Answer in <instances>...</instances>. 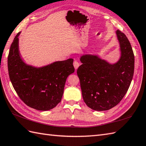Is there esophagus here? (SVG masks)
<instances>
[{
  "mask_svg": "<svg viewBox=\"0 0 146 146\" xmlns=\"http://www.w3.org/2000/svg\"><path fill=\"white\" fill-rule=\"evenodd\" d=\"M73 65H74V68H75V70H77L78 67L80 66V63H79V62L75 60L73 62Z\"/></svg>",
  "mask_w": 146,
  "mask_h": 146,
  "instance_id": "34e87169",
  "label": "esophagus"
}]
</instances>
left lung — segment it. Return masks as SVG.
I'll use <instances>...</instances> for the list:
<instances>
[{"instance_id":"1","label":"left lung","mask_w":146,"mask_h":146,"mask_svg":"<svg viewBox=\"0 0 146 146\" xmlns=\"http://www.w3.org/2000/svg\"><path fill=\"white\" fill-rule=\"evenodd\" d=\"M119 44L120 57L114 63L98 55L81 56L82 65L77 70L82 96L86 104L96 111L108 110L121 101L133 79L134 55L124 33L116 31Z\"/></svg>"}]
</instances>
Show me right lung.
<instances>
[{"mask_svg": "<svg viewBox=\"0 0 146 146\" xmlns=\"http://www.w3.org/2000/svg\"><path fill=\"white\" fill-rule=\"evenodd\" d=\"M15 37L8 56L10 80L19 98L29 107L46 111L61 101L66 78L74 73L73 59L36 67L26 63L19 50V37Z\"/></svg>", "mask_w": 146, "mask_h": 146, "instance_id": "1", "label": "right lung"}]
</instances>
